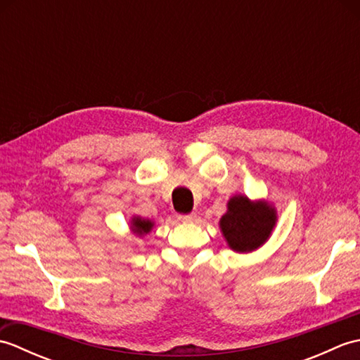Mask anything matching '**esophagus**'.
Instances as JSON below:
<instances>
[{"mask_svg": "<svg viewBox=\"0 0 360 360\" xmlns=\"http://www.w3.org/2000/svg\"><path fill=\"white\" fill-rule=\"evenodd\" d=\"M179 221H184V223H193L196 221V213H186V215H179Z\"/></svg>", "mask_w": 360, "mask_h": 360, "instance_id": "34e87169", "label": "esophagus"}]
</instances>
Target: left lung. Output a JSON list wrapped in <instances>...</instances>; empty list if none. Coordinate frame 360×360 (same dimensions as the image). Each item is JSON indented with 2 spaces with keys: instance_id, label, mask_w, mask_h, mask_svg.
Here are the masks:
<instances>
[{
  "instance_id": "left-lung-1",
  "label": "left lung",
  "mask_w": 360,
  "mask_h": 360,
  "mask_svg": "<svg viewBox=\"0 0 360 360\" xmlns=\"http://www.w3.org/2000/svg\"><path fill=\"white\" fill-rule=\"evenodd\" d=\"M219 226L233 250L250 252L269 238L275 226V210L264 202H250L246 196H233Z\"/></svg>"
}]
</instances>
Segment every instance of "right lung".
Instances as JSON below:
<instances>
[{"instance_id":"add662e5","label":"right lung","mask_w":360,"mask_h":360,"mask_svg":"<svg viewBox=\"0 0 360 360\" xmlns=\"http://www.w3.org/2000/svg\"><path fill=\"white\" fill-rule=\"evenodd\" d=\"M151 227H153V223L148 219H141V218L133 219V232L137 235L148 233L151 231Z\"/></svg>"}]
</instances>
